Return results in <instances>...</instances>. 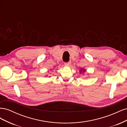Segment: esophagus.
<instances>
[{
	"label": "esophagus",
	"instance_id": "34e87169",
	"mask_svg": "<svg viewBox=\"0 0 127 127\" xmlns=\"http://www.w3.org/2000/svg\"><path fill=\"white\" fill-rule=\"evenodd\" d=\"M64 64V66H69L71 64V62L70 61H69V62H68V63H65Z\"/></svg>",
	"mask_w": 127,
	"mask_h": 127
}]
</instances>
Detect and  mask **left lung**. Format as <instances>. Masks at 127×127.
Wrapping results in <instances>:
<instances>
[{
    "instance_id": "left-lung-1",
    "label": "left lung",
    "mask_w": 127,
    "mask_h": 127,
    "mask_svg": "<svg viewBox=\"0 0 127 127\" xmlns=\"http://www.w3.org/2000/svg\"><path fill=\"white\" fill-rule=\"evenodd\" d=\"M85 71H86V70H85V69H84L81 68V69H80V72L81 73L82 71H83V72H85Z\"/></svg>"
}]
</instances>
